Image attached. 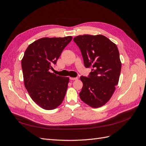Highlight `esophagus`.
<instances>
[{"label": "esophagus", "instance_id": "esophagus-1", "mask_svg": "<svg viewBox=\"0 0 146 146\" xmlns=\"http://www.w3.org/2000/svg\"><path fill=\"white\" fill-rule=\"evenodd\" d=\"M70 80H77L78 78L77 77H70Z\"/></svg>", "mask_w": 146, "mask_h": 146}]
</instances>
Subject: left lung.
Returning a JSON list of instances; mask_svg holds the SVG:
<instances>
[{
  "instance_id": "left-lung-1",
  "label": "left lung",
  "mask_w": 146,
  "mask_h": 146,
  "mask_svg": "<svg viewBox=\"0 0 146 146\" xmlns=\"http://www.w3.org/2000/svg\"><path fill=\"white\" fill-rule=\"evenodd\" d=\"M74 41L80 48L88 77L81 76V100L92 108L104 105L111 98L119 82L121 62L117 46L102 35H79Z\"/></svg>"
}]
</instances>
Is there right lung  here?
I'll return each instance as SVG.
<instances>
[{
    "label": "right lung",
    "mask_w": 146,
    "mask_h": 146,
    "mask_svg": "<svg viewBox=\"0 0 146 146\" xmlns=\"http://www.w3.org/2000/svg\"><path fill=\"white\" fill-rule=\"evenodd\" d=\"M72 37L42 38L28 46L21 61L24 85L42 108L51 110L62 103L69 78L49 72Z\"/></svg>",
    "instance_id": "add662e5"
}]
</instances>
